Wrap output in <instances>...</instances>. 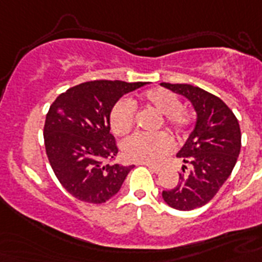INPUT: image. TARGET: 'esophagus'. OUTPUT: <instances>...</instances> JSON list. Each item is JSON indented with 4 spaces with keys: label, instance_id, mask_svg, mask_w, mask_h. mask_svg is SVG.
<instances>
[{
    "label": "esophagus",
    "instance_id": "1",
    "mask_svg": "<svg viewBox=\"0 0 262 262\" xmlns=\"http://www.w3.org/2000/svg\"><path fill=\"white\" fill-rule=\"evenodd\" d=\"M140 164H143V166H147V167L149 168L152 172H159L160 170H162V167H160V166H155V164H151V163H140Z\"/></svg>",
    "mask_w": 262,
    "mask_h": 262
}]
</instances>
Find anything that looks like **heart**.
<instances>
[{
    "label": "heart",
    "mask_w": 262,
    "mask_h": 262,
    "mask_svg": "<svg viewBox=\"0 0 262 262\" xmlns=\"http://www.w3.org/2000/svg\"><path fill=\"white\" fill-rule=\"evenodd\" d=\"M143 102L154 107L159 114L164 115L163 122L175 135H182L190 126L191 118L182 108L178 95L166 88H155L143 95ZM136 107L129 99H119L110 111V127L113 133L125 136L135 125ZM123 158L129 162L158 163L171 151V140L167 135H133L121 144Z\"/></svg>",
    "instance_id": "b5f03b06"
}]
</instances>
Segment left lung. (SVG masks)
Masks as SVG:
<instances>
[{
  "label": "left lung",
  "mask_w": 262,
  "mask_h": 262,
  "mask_svg": "<svg viewBox=\"0 0 262 262\" xmlns=\"http://www.w3.org/2000/svg\"><path fill=\"white\" fill-rule=\"evenodd\" d=\"M162 87L189 99L197 121L178 158L190 166L163 200L174 209L191 211L209 203L231 175L241 151V127L230 107L215 95L190 84L162 83ZM186 166H183L185 172Z\"/></svg>",
  "instance_id": "1"
}]
</instances>
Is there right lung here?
I'll use <instances>...</instances> for the list:
<instances>
[{"instance_id": "add662e5", "label": "right lung", "mask_w": 262, "mask_h": 262, "mask_svg": "<svg viewBox=\"0 0 262 262\" xmlns=\"http://www.w3.org/2000/svg\"><path fill=\"white\" fill-rule=\"evenodd\" d=\"M145 83L95 80L69 88L49 108L43 129L50 166L68 193L102 204L115 195L135 166L106 160L118 154L110 111L119 98Z\"/></svg>"}]
</instances>
